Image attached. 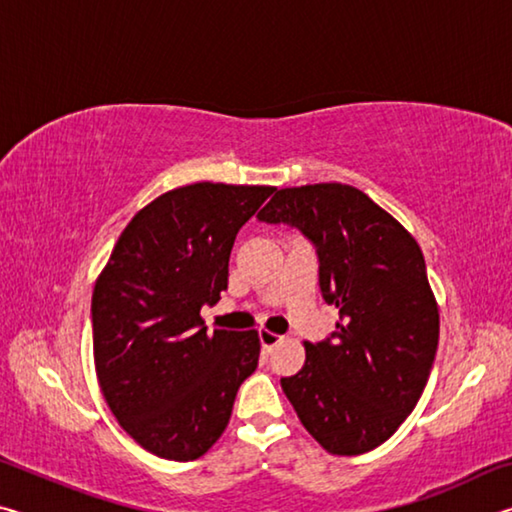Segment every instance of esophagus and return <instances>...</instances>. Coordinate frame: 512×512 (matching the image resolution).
Here are the masks:
<instances>
[{"mask_svg": "<svg viewBox=\"0 0 512 512\" xmlns=\"http://www.w3.org/2000/svg\"><path fill=\"white\" fill-rule=\"evenodd\" d=\"M259 341H262L264 350H273L277 343H282V336L268 332V329H259Z\"/></svg>", "mask_w": 512, "mask_h": 512, "instance_id": "1", "label": "esophagus"}]
</instances>
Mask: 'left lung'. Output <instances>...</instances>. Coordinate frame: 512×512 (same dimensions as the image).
Instances as JSON below:
<instances>
[{
	"label": "left lung",
	"instance_id": "obj_1",
	"mask_svg": "<svg viewBox=\"0 0 512 512\" xmlns=\"http://www.w3.org/2000/svg\"><path fill=\"white\" fill-rule=\"evenodd\" d=\"M257 219L311 239L320 291L339 309L332 339L305 341V366L282 391L329 454H366L409 418L436 357L438 302L418 241L341 183L280 189Z\"/></svg>",
	"mask_w": 512,
	"mask_h": 512
}]
</instances>
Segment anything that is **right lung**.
Returning <instances> with one entry per match:
<instances>
[{"label":"right lung","instance_id":"right-lung-1","mask_svg":"<svg viewBox=\"0 0 512 512\" xmlns=\"http://www.w3.org/2000/svg\"><path fill=\"white\" fill-rule=\"evenodd\" d=\"M273 192L223 183L171 189L133 216L94 282L92 343L103 400L146 452L201 458L257 368V329L210 334L201 307L228 289L237 232Z\"/></svg>","mask_w":512,"mask_h":512}]
</instances>
